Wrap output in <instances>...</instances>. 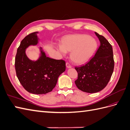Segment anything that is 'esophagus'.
<instances>
[{
  "mask_svg": "<svg viewBox=\"0 0 130 130\" xmlns=\"http://www.w3.org/2000/svg\"><path fill=\"white\" fill-rule=\"evenodd\" d=\"M66 67L68 68H70L72 67V66L70 65L68 62H66Z\"/></svg>",
  "mask_w": 130,
  "mask_h": 130,
  "instance_id": "obj_1",
  "label": "esophagus"
}]
</instances>
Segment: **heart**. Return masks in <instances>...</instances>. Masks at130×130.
Returning a JSON list of instances; mask_svg holds the SVG:
<instances>
[{"label":"heart","instance_id":"b5f03b06","mask_svg":"<svg viewBox=\"0 0 130 130\" xmlns=\"http://www.w3.org/2000/svg\"><path fill=\"white\" fill-rule=\"evenodd\" d=\"M97 43L87 35L79 34L66 36L63 40L58 50L63 55L71 52L70 58L75 63L82 64L87 62L95 52Z\"/></svg>","mask_w":130,"mask_h":130}]
</instances>
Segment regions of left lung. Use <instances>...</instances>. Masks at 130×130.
<instances>
[{
	"instance_id": "1",
	"label": "left lung",
	"mask_w": 130,
	"mask_h": 130,
	"mask_svg": "<svg viewBox=\"0 0 130 130\" xmlns=\"http://www.w3.org/2000/svg\"><path fill=\"white\" fill-rule=\"evenodd\" d=\"M95 34L100 42L95 55L86 64L75 67L77 72L76 86L82 92L89 93L100 92L107 86L115 66L111 44L103 36Z\"/></svg>"
}]
</instances>
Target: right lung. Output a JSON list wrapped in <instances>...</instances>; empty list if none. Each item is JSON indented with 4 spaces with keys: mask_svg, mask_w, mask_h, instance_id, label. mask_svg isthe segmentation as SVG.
Returning <instances> with one entry per match:
<instances>
[{
    "mask_svg": "<svg viewBox=\"0 0 130 130\" xmlns=\"http://www.w3.org/2000/svg\"><path fill=\"white\" fill-rule=\"evenodd\" d=\"M37 32L29 34L21 41L15 58V69L20 83L27 92L35 94H45L52 91L58 76L65 71L66 62L42 56L36 61L27 58L25 49L38 43Z\"/></svg>",
    "mask_w": 130,
    "mask_h": 130,
    "instance_id": "obj_1",
    "label": "right lung"
}]
</instances>
